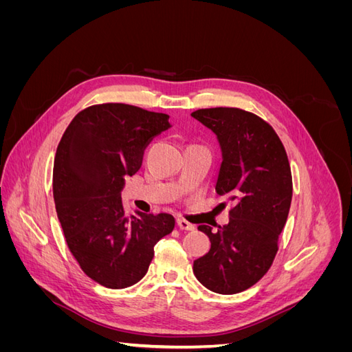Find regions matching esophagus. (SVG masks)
I'll list each match as a JSON object with an SVG mask.
<instances>
[{
    "label": "esophagus",
    "mask_w": 352,
    "mask_h": 352,
    "mask_svg": "<svg viewBox=\"0 0 352 352\" xmlns=\"http://www.w3.org/2000/svg\"><path fill=\"white\" fill-rule=\"evenodd\" d=\"M176 225L180 230H194V225H190L189 221L184 220V219H177L176 220Z\"/></svg>",
    "instance_id": "obj_1"
}]
</instances>
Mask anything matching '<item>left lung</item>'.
I'll return each mask as SVG.
<instances>
[{"label":"left lung","mask_w":352,"mask_h":352,"mask_svg":"<svg viewBox=\"0 0 352 352\" xmlns=\"http://www.w3.org/2000/svg\"><path fill=\"white\" fill-rule=\"evenodd\" d=\"M190 116L216 135L221 164L216 192L233 207L217 230L198 229L210 251L194 261L195 278L207 289L232 295L248 289L267 273L289 214L292 176L285 148L273 127L239 109H201Z\"/></svg>","instance_id":"obj_1"}]
</instances>
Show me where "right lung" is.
Segmentation results:
<instances>
[{"label":"right lung","instance_id":"obj_1","mask_svg":"<svg viewBox=\"0 0 352 352\" xmlns=\"http://www.w3.org/2000/svg\"><path fill=\"white\" fill-rule=\"evenodd\" d=\"M168 116L127 104L85 109L57 146L52 194L67 247L91 279L111 289L140 282L154 245L175 228L167 212L124 214V177L142 164L145 146L170 129Z\"/></svg>","mask_w":352,"mask_h":352}]
</instances>
